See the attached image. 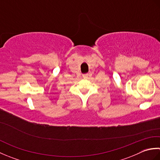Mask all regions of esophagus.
I'll use <instances>...</instances> for the list:
<instances>
[{"mask_svg": "<svg viewBox=\"0 0 160 160\" xmlns=\"http://www.w3.org/2000/svg\"><path fill=\"white\" fill-rule=\"evenodd\" d=\"M82 76L84 78H88V73H85V74H83Z\"/></svg>", "mask_w": 160, "mask_h": 160, "instance_id": "obj_1", "label": "esophagus"}]
</instances>
